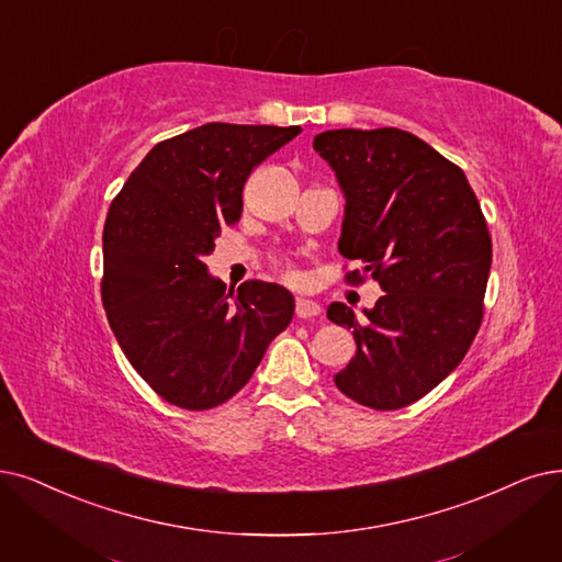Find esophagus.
Segmentation results:
<instances>
[{
	"label": "esophagus",
	"instance_id": "obj_1",
	"mask_svg": "<svg viewBox=\"0 0 562 562\" xmlns=\"http://www.w3.org/2000/svg\"><path fill=\"white\" fill-rule=\"evenodd\" d=\"M295 316L297 318H316L321 316V304L313 302V300H306V297H297L295 300Z\"/></svg>",
	"mask_w": 562,
	"mask_h": 562
}]
</instances>
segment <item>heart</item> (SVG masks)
Masks as SVG:
<instances>
[{
    "label": "heart",
    "mask_w": 562,
    "mask_h": 562,
    "mask_svg": "<svg viewBox=\"0 0 562 562\" xmlns=\"http://www.w3.org/2000/svg\"><path fill=\"white\" fill-rule=\"evenodd\" d=\"M283 274H285L288 279H295V272H293V269H290V267H285V265H283Z\"/></svg>",
    "instance_id": "heart-1"
}]
</instances>
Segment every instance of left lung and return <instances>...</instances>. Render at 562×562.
<instances>
[{"mask_svg":"<svg viewBox=\"0 0 562 562\" xmlns=\"http://www.w3.org/2000/svg\"><path fill=\"white\" fill-rule=\"evenodd\" d=\"M346 198L339 251L385 290L352 329L357 352L334 383L373 411L411 406L450 375L482 325L491 235L459 166L401 128H336L313 140ZM346 279H359L348 272Z\"/></svg>","mask_w":562,"mask_h":562,"instance_id":"1","label":"left lung"}]
</instances>
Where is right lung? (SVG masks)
<instances>
[{"instance_id": "obj_1", "label": "right lung", "mask_w": 562, "mask_h": 562, "mask_svg": "<svg viewBox=\"0 0 562 562\" xmlns=\"http://www.w3.org/2000/svg\"><path fill=\"white\" fill-rule=\"evenodd\" d=\"M300 126L212 122L156 145L112 200L103 228L101 300L131 367L184 411L235 396L295 313L283 285L226 293L205 258L241 216L251 170Z\"/></svg>"}]
</instances>
